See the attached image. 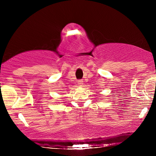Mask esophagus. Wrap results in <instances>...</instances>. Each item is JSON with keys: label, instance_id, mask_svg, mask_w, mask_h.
Wrapping results in <instances>:
<instances>
[{"label": "esophagus", "instance_id": "obj_1", "mask_svg": "<svg viewBox=\"0 0 156 156\" xmlns=\"http://www.w3.org/2000/svg\"><path fill=\"white\" fill-rule=\"evenodd\" d=\"M78 83L80 84V86H82V85H83V80H78Z\"/></svg>", "mask_w": 156, "mask_h": 156}]
</instances>
